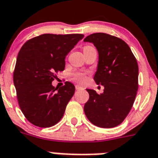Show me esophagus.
I'll use <instances>...</instances> for the list:
<instances>
[{
  "label": "esophagus",
  "instance_id": "34e87169",
  "mask_svg": "<svg viewBox=\"0 0 158 158\" xmlns=\"http://www.w3.org/2000/svg\"><path fill=\"white\" fill-rule=\"evenodd\" d=\"M75 89L78 90V91H79V90H83V87H80V86L76 85V86H75Z\"/></svg>",
  "mask_w": 158,
  "mask_h": 158
}]
</instances>
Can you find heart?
<instances>
[{"mask_svg":"<svg viewBox=\"0 0 158 158\" xmlns=\"http://www.w3.org/2000/svg\"><path fill=\"white\" fill-rule=\"evenodd\" d=\"M89 47H91V46H84V48H83V50H86V49L89 48ZM73 79L76 80L77 82H79V83H84V82L87 80V77H86L85 74H83V73H75V74H73Z\"/></svg>","mask_w":158,"mask_h":158,"instance_id":"heart-1","label":"heart"}]
</instances>
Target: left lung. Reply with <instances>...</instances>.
I'll use <instances>...</instances> for the list:
<instances>
[{"instance_id":"left-lung-1","label":"left lung","mask_w":158,"mask_h":158,"mask_svg":"<svg viewBox=\"0 0 158 158\" xmlns=\"http://www.w3.org/2000/svg\"><path fill=\"white\" fill-rule=\"evenodd\" d=\"M99 53L94 80L104 87L100 95L87 89L89 99L84 112L91 123L100 128H113L130 112L138 89V64L126 42L117 37L95 33L84 38Z\"/></svg>"}]
</instances>
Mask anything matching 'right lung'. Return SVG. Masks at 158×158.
<instances>
[{
	"label": "right lung",
	"mask_w": 158,
	"mask_h": 158,
	"mask_svg": "<svg viewBox=\"0 0 158 158\" xmlns=\"http://www.w3.org/2000/svg\"><path fill=\"white\" fill-rule=\"evenodd\" d=\"M83 34H44L28 40L18 53L14 83L22 113L35 126L49 128L63 116L75 93L70 82L52 86L56 74L65 68V58Z\"/></svg>",
	"instance_id": "right-lung-1"
}]
</instances>
